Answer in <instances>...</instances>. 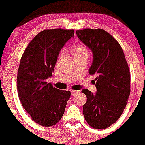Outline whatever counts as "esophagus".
Returning a JSON list of instances; mask_svg holds the SVG:
<instances>
[{"instance_id":"1","label":"esophagus","mask_w":145,"mask_h":145,"mask_svg":"<svg viewBox=\"0 0 145 145\" xmlns=\"http://www.w3.org/2000/svg\"><path fill=\"white\" fill-rule=\"evenodd\" d=\"M78 92L77 90H71V95H74L77 94Z\"/></svg>"}]
</instances>
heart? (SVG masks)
Masks as SVG:
<instances>
[{"mask_svg": "<svg viewBox=\"0 0 145 145\" xmlns=\"http://www.w3.org/2000/svg\"><path fill=\"white\" fill-rule=\"evenodd\" d=\"M64 50H62L59 52V57H62L64 55ZM73 55L74 57L76 58H87L88 57L89 55V51L88 50V48L85 46L84 45H78L76 47H74L72 50Z\"/></svg>", "mask_w": 145, "mask_h": 145, "instance_id": "b5f03b06", "label": "heart"}]
</instances>
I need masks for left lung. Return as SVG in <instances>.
<instances>
[{
  "label": "left lung",
  "mask_w": 145,
  "mask_h": 145,
  "mask_svg": "<svg viewBox=\"0 0 145 145\" xmlns=\"http://www.w3.org/2000/svg\"><path fill=\"white\" fill-rule=\"evenodd\" d=\"M77 36L93 53L89 69L95 74L97 93L87 89L82 93L87 97L83 105V116L95 129H105L116 123L123 112L131 93V74L121 45L102 29L76 31Z\"/></svg>",
  "instance_id": "obj_1"
}]
</instances>
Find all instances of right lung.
Segmentation results:
<instances>
[{
	"mask_svg": "<svg viewBox=\"0 0 145 145\" xmlns=\"http://www.w3.org/2000/svg\"><path fill=\"white\" fill-rule=\"evenodd\" d=\"M74 29H47L38 33L24 50L17 73V93L22 105L36 123L45 127L57 123L71 93L53 87L52 76L58 55Z\"/></svg>",
	"mask_w": 145,
	"mask_h": 145,
	"instance_id": "obj_1",
	"label": "right lung"
}]
</instances>
